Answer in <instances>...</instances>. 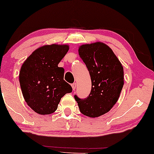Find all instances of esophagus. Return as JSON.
Masks as SVG:
<instances>
[{"label":"esophagus","mask_w":154,"mask_h":154,"mask_svg":"<svg viewBox=\"0 0 154 154\" xmlns=\"http://www.w3.org/2000/svg\"><path fill=\"white\" fill-rule=\"evenodd\" d=\"M72 89H73V91H75L76 89V87H77V84L74 82V83H72Z\"/></svg>","instance_id":"1"}]
</instances>
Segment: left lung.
I'll use <instances>...</instances> for the list:
<instances>
[{
    "label": "left lung",
    "instance_id": "obj_1",
    "mask_svg": "<svg viewBox=\"0 0 154 154\" xmlns=\"http://www.w3.org/2000/svg\"><path fill=\"white\" fill-rule=\"evenodd\" d=\"M79 55L90 73L91 91L87 98L74 95L81 113L96 118L109 112L124 86V68L105 44L96 42L79 48Z\"/></svg>",
    "mask_w": 154,
    "mask_h": 154
}]
</instances>
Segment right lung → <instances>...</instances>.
<instances>
[{
    "label": "right lung",
    "mask_w": 154,
    "mask_h": 154,
    "mask_svg": "<svg viewBox=\"0 0 154 154\" xmlns=\"http://www.w3.org/2000/svg\"><path fill=\"white\" fill-rule=\"evenodd\" d=\"M69 50L67 45H45L26 59L20 72L22 93L28 105L41 115L54 112L60 99L72 91L58 65Z\"/></svg>",
    "instance_id": "1"
}]
</instances>
